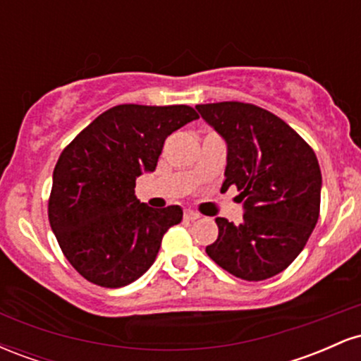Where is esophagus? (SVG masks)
<instances>
[{
	"label": "esophagus",
	"instance_id": "esophagus-1",
	"mask_svg": "<svg viewBox=\"0 0 361 361\" xmlns=\"http://www.w3.org/2000/svg\"><path fill=\"white\" fill-rule=\"evenodd\" d=\"M183 217H185V221H197V219H200V214L193 212V210H185Z\"/></svg>",
	"mask_w": 361,
	"mask_h": 361
}]
</instances>
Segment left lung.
I'll list each match as a JSON object with an SVG mask.
<instances>
[{
  "instance_id": "obj_1",
  "label": "left lung",
  "mask_w": 361,
  "mask_h": 361,
  "mask_svg": "<svg viewBox=\"0 0 361 361\" xmlns=\"http://www.w3.org/2000/svg\"><path fill=\"white\" fill-rule=\"evenodd\" d=\"M227 142L226 181L244 202L243 222L217 217L207 255L231 275L261 281L279 275L307 244L321 209V168L288 123L251 103L197 105Z\"/></svg>"
}]
</instances>
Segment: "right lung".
Wrapping results in <instances>:
<instances>
[{
	"label": "right lung",
	"instance_id": "add662e5",
	"mask_svg": "<svg viewBox=\"0 0 361 361\" xmlns=\"http://www.w3.org/2000/svg\"><path fill=\"white\" fill-rule=\"evenodd\" d=\"M197 118L188 105H117L61 152L49 222L82 279L105 288L126 287L154 263L164 233L181 222L183 210L140 204L135 180L154 171L168 135Z\"/></svg>",
	"mask_w": 361,
	"mask_h": 361
}]
</instances>
